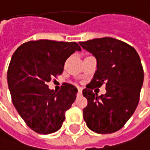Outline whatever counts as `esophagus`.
<instances>
[{
    "label": "esophagus",
    "instance_id": "34e87169",
    "mask_svg": "<svg viewBox=\"0 0 150 150\" xmlns=\"http://www.w3.org/2000/svg\"><path fill=\"white\" fill-rule=\"evenodd\" d=\"M78 93H82V90H81V88H78Z\"/></svg>",
    "mask_w": 150,
    "mask_h": 150
}]
</instances>
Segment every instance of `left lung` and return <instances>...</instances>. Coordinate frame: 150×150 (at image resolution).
<instances>
[{
  "label": "left lung",
  "mask_w": 150,
  "mask_h": 150,
  "mask_svg": "<svg viewBox=\"0 0 150 150\" xmlns=\"http://www.w3.org/2000/svg\"><path fill=\"white\" fill-rule=\"evenodd\" d=\"M79 43L97 58L93 80L82 91L87 99L84 120L94 132H115L124 127L138 104L144 82L140 57L132 46L111 37ZM103 83L106 93L98 96L92 89Z\"/></svg>",
  "instance_id": "left-lung-1"
}]
</instances>
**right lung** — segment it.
<instances>
[{"label": "right lung", "mask_w": 150, "mask_h": 150, "mask_svg": "<svg viewBox=\"0 0 150 150\" xmlns=\"http://www.w3.org/2000/svg\"><path fill=\"white\" fill-rule=\"evenodd\" d=\"M76 42L30 40L14 52L7 69L12 101L26 125L40 134L59 130L76 98L75 86L64 83L55 93L47 82L64 71L67 58L81 51Z\"/></svg>", "instance_id": "add662e5"}]
</instances>
